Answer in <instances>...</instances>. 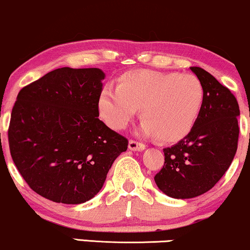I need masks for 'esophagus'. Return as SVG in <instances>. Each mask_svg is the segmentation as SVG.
Instances as JSON below:
<instances>
[{
	"label": "esophagus",
	"mask_w": 250,
	"mask_h": 250,
	"mask_svg": "<svg viewBox=\"0 0 250 250\" xmlns=\"http://www.w3.org/2000/svg\"><path fill=\"white\" fill-rule=\"evenodd\" d=\"M146 148V146L142 142L135 141V140H129L128 141V149L133 151H142Z\"/></svg>",
	"instance_id": "esophagus-1"
}]
</instances>
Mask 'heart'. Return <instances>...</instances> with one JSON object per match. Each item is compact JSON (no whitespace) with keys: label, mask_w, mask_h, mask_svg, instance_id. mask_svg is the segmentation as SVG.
Masks as SVG:
<instances>
[{"label":"heart","mask_w":250,"mask_h":250,"mask_svg":"<svg viewBox=\"0 0 250 250\" xmlns=\"http://www.w3.org/2000/svg\"><path fill=\"white\" fill-rule=\"evenodd\" d=\"M203 86L193 74L135 70L105 85L99 96V111L106 125L124 129L141 109L142 132L163 142L186 137L199 118Z\"/></svg>","instance_id":"obj_1"}]
</instances>
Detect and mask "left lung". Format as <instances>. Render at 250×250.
Here are the masks:
<instances>
[{"mask_svg":"<svg viewBox=\"0 0 250 250\" xmlns=\"http://www.w3.org/2000/svg\"><path fill=\"white\" fill-rule=\"evenodd\" d=\"M204 100L188 134L164 148V165L155 176L157 187L173 199H192L211 189L231 165L238 148L239 104L231 90L197 66Z\"/></svg>","mask_w":250,"mask_h":250,"instance_id":"left-lung-1","label":"left lung"}]
</instances>
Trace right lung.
<instances>
[{"label":"right lung","mask_w":250,"mask_h":250,"mask_svg":"<svg viewBox=\"0 0 250 250\" xmlns=\"http://www.w3.org/2000/svg\"><path fill=\"white\" fill-rule=\"evenodd\" d=\"M105 74L61 67L18 93L9 125L10 154L39 195L79 204L96 195L127 139L99 119Z\"/></svg>","instance_id":"obj_1"}]
</instances>
